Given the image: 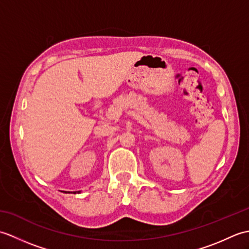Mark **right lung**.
<instances>
[{
    "label": "right lung",
    "mask_w": 249,
    "mask_h": 249,
    "mask_svg": "<svg viewBox=\"0 0 249 249\" xmlns=\"http://www.w3.org/2000/svg\"><path fill=\"white\" fill-rule=\"evenodd\" d=\"M63 193H71V192H63ZM71 193H73V194H77L78 193L79 194V193H81V192H80V190H79V192H71Z\"/></svg>",
    "instance_id": "right-lung-1"
}]
</instances>
